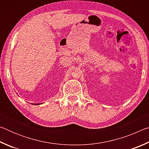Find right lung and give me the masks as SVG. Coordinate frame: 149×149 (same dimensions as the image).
Returning a JSON list of instances; mask_svg holds the SVG:
<instances>
[{
    "mask_svg": "<svg viewBox=\"0 0 149 149\" xmlns=\"http://www.w3.org/2000/svg\"><path fill=\"white\" fill-rule=\"evenodd\" d=\"M37 104V105H38V104H39V103H38V104Z\"/></svg>",
    "mask_w": 149,
    "mask_h": 149,
    "instance_id": "right-lung-1",
    "label": "right lung"
}]
</instances>
